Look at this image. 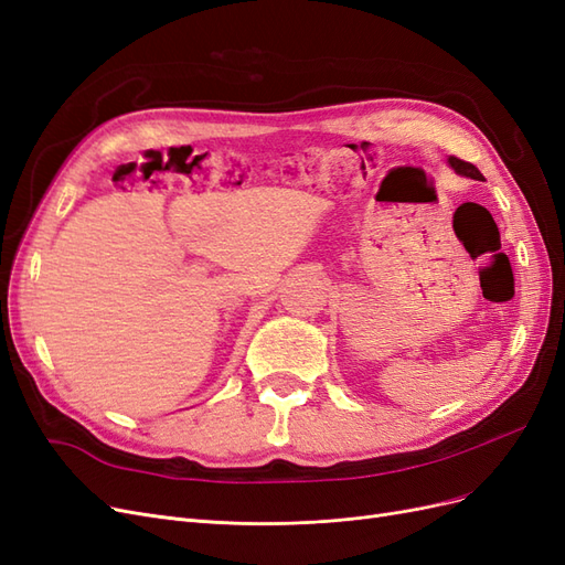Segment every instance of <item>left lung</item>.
I'll list each match as a JSON object with an SVG mask.
<instances>
[{
  "mask_svg": "<svg viewBox=\"0 0 565 565\" xmlns=\"http://www.w3.org/2000/svg\"><path fill=\"white\" fill-rule=\"evenodd\" d=\"M448 164L455 169L457 174H461V177H469V179H483V177H481V172H478V169H476L473 164H469V162H465V160H459V158H448Z\"/></svg>",
  "mask_w": 565,
  "mask_h": 565,
  "instance_id": "left-lung-1",
  "label": "left lung"
}]
</instances>
